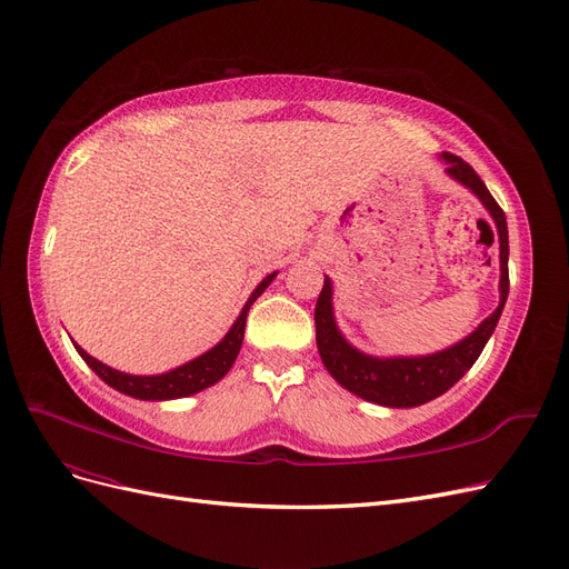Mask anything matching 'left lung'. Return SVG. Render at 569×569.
Masks as SVG:
<instances>
[{"label":"left lung","mask_w":569,"mask_h":569,"mask_svg":"<svg viewBox=\"0 0 569 569\" xmlns=\"http://www.w3.org/2000/svg\"><path fill=\"white\" fill-rule=\"evenodd\" d=\"M446 171L458 178L462 186L472 190L477 198L489 209L496 229L500 236V305L498 310L479 323V329L460 340L443 352H436L429 357H391V360H379V357H369L357 352L352 346L346 343V338L338 333L331 312V281L323 279V288L319 293L315 307V327H317V348L321 355L323 367L329 375L348 388L350 393L360 396L365 400L386 405V408H417L441 393H446L452 383H458L469 367L477 362L486 340L491 338L496 323L500 319L502 307L508 300L510 290V276H508V221L506 212L493 200V194L486 188L479 173L467 164L465 159L452 152H443Z\"/></svg>","instance_id":"8db88e82"}]
</instances>
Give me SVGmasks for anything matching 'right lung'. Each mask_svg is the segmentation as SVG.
<instances>
[{
    "label": "right lung",
    "instance_id": "add662e5",
    "mask_svg": "<svg viewBox=\"0 0 569 569\" xmlns=\"http://www.w3.org/2000/svg\"><path fill=\"white\" fill-rule=\"evenodd\" d=\"M273 276H276V271L269 273L267 279L254 288V293L250 296L246 307H242L240 317L236 319L231 331L223 336L219 346L200 355L198 360H192L173 371H167V375H159V377L123 375V371H117V369L102 365L100 360H94V357H90L83 348L76 346V350L88 362V367L94 371L97 377L126 396H133L140 400H171V398L192 396V393L202 391V388H209L212 383H217L221 377H226V371L233 367L236 357L240 352V346H242V336H246V321H248L250 307L259 296L264 293V288L273 281Z\"/></svg>",
    "mask_w": 569,
    "mask_h": 569
}]
</instances>
